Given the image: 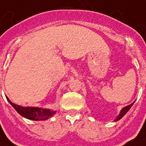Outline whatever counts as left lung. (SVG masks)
Wrapping results in <instances>:
<instances>
[{
  "label": "left lung",
  "mask_w": 146,
  "mask_h": 146,
  "mask_svg": "<svg viewBox=\"0 0 146 146\" xmlns=\"http://www.w3.org/2000/svg\"><path fill=\"white\" fill-rule=\"evenodd\" d=\"M134 102H135V101H134V102H133L132 104H129V105H127V106L124 107L123 108L121 109V110H120V113H119V115L117 117V118H116L115 120H114V121H117V120H120V119H121V118H122L123 117V116H124L125 114L127 113V112H128V111H129V109L131 108V107L133 105Z\"/></svg>",
  "instance_id": "8db88e82"
}]
</instances>
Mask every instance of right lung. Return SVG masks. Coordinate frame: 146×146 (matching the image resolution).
Wrapping results in <instances>:
<instances>
[{"instance_id": "right-lung-1", "label": "right lung", "mask_w": 146, "mask_h": 146, "mask_svg": "<svg viewBox=\"0 0 146 146\" xmlns=\"http://www.w3.org/2000/svg\"><path fill=\"white\" fill-rule=\"evenodd\" d=\"M6 98L8 102L18 112V113L29 120H36V121L48 120V118L54 115L57 112V111H53L50 109L41 108L37 107H22L20 105L13 103L7 96Z\"/></svg>"}]
</instances>
